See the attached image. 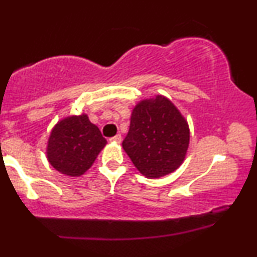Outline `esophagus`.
<instances>
[{
	"instance_id": "34e87169",
	"label": "esophagus",
	"mask_w": 257,
	"mask_h": 257,
	"mask_svg": "<svg viewBox=\"0 0 257 257\" xmlns=\"http://www.w3.org/2000/svg\"><path fill=\"white\" fill-rule=\"evenodd\" d=\"M110 141H113V143L119 144L120 141H122V137H120V134H117V135H114L113 138H111Z\"/></svg>"
}]
</instances>
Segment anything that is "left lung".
Here are the masks:
<instances>
[{
  "mask_svg": "<svg viewBox=\"0 0 257 257\" xmlns=\"http://www.w3.org/2000/svg\"><path fill=\"white\" fill-rule=\"evenodd\" d=\"M188 144L186 119L169 99L157 95L135 106L122 146L139 172L157 179L181 166Z\"/></svg>",
  "mask_w": 257,
  "mask_h": 257,
  "instance_id": "1",
  "label": "left lung"
}]
</instances>
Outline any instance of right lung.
Wrapping results in <instances>:
<instances>
[{"instance_id":"right-lung-1","label":"right lung","mask_w":257,"mask_h":257,"mask_svg":"<svg viewBox=\"0 0 257 257\" xmlns=\"http://www.w3.org/2000/svg\"><path fill=\"white\" fill-rule=\"evenodd\" d=\"M106 144V139L87 114L71 116L53 128L47 158L61 174L79 176L89 169Z\"/></svg>"}]
</instances>
